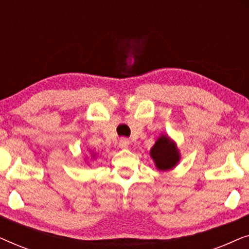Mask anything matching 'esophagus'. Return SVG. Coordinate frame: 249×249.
Segmentation results:
<instances>
[{"instance_id":"obj_1","label":"esophagus","mask_w":249,"mask_h":249,"mask_svg":"<svg viewBox=\"0 0 249 249\" xmlns=\"http://www.w3.org/2000/svg\"><path fill=\"white\" fill-rule=\"evenodd\" d=\"M129 144H130V142H129L128 139L122 138V139H120V142H119V147H120V148H128Z\"/></svg>"}]
</instances>
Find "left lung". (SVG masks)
Returning <instances> with one entry per match:
<instances>
[{
  "label": "left lung",
  "instance_id": "1",
  "mask_svg": "<svg viewBox=\"0 0 249 249\" xmlns=\"http://www.w3.org/2000/svg\"><path fill=\"white\" fill-rule=\"evenodd\" d=\"M149 155L159 171L175 169L180 162V152L175 141L168 135H161L149 151Z\"/></svg>",
  "mask_w": 249,
  "mask_h": 249
}]
</instances>
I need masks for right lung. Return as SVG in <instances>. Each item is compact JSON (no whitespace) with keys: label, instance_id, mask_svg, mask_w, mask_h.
Here are the masks:
<instances>
[{"label":"right lung","instance_id":"add662e5","mask_svg":"<svg viewBox=\"0 0 249 249\" xmlns=\"http://www.w3.org/2000/svg\"><path fill=\"white\" fill-rule=\"evenodd\" d=\"M90 158H91V160L95 159V158H96V154H95V153H91L90 152ZM86 160H88V159H86Z\"/></svg>","mask_w":249,"mask_h":249}]
</instances>
